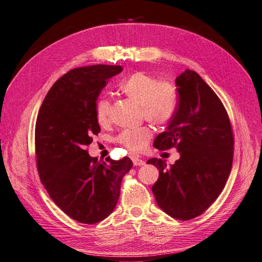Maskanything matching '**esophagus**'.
<instances>
[{
	"label": "esophagus",
	"instance_id": "34e87169",
	"mask_svg": "<svg viewBox=\"0 0 262 262\" xmlns=\"http://www.w3.org/2000/svg\"><path fill=\"white\" fill-rule=\"evenodd\" d=\"M131 160H132L133 164L137 165V166H141V165H144L145 164V162L143 160H141V158H139L137 156H132Z\"/></svg>",
	"mask_w": 262,
	"mask_h": 262
}]
</instances>
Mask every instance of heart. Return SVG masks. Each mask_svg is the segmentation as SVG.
I'll return each mask as SVG.
<instances>
[{
  "label": "heart",
  "mask_w": 262,
  "mask_h": 262,
  "mask_svg": "<svg viewBox=\"0 0 262 262\" xmlns=\"http://www.w3.org/2000/svg\"><path fill=\"white\" fill-rule=\"evenodd\" d=\"M120 90L126 97L140 105L142 115L155 125L167 124L176 114L178 94L176 87L168 82H160L156 77L143 72L134 73L120 84ZM96 119L100 125L110 121V101L100 98L96 104ZM152 130L147 126L122 131L118 142L129 152L143 150L152 139Z\"/></svg>",
  "instance_id": "heart-1"
}]
</instances>
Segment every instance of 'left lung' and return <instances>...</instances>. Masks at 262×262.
I'll return each instance as SVG.
<instances>
[{
	"label": "left lung",
	"instance_id": "obj_1",
	"mask_svg": "<svg viewBox=\"0 0 262 262\" xmlns=\"http://www.w3.org/2000/svg\"><path fill=\"white\" fill-rule=\"evenodd\" d=\"M176 114L154 146L175 147L180 157L169 167L165 160L147 161L160 169L152 187L156 202L178 220L200 215L223 190L232 168L234 138L226 110L216 94L194 71L176 78Z\"/></svg>",
	"mask_w": 262,
	"mask_h": 262
}]
</instances>
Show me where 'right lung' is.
<instances>
[{"label":"right lung","instance_id":"right-lung-1","mask_svg":"<svg viewBox=\"0 0 262 262\" xmlns=\"http://www.w3.org/2000/svg\"><path fill=\"white\" fill-rule=\"evenodd\" d=\"M121 66H92L69 71L53 84L39 109L35 129L37 165L53 202L84 224L106 219L116 207L129 157L106 161L87 146L100 132L96 100Z\"/></svg>","mask_w":262,"mask_h":262}]
</instances>
